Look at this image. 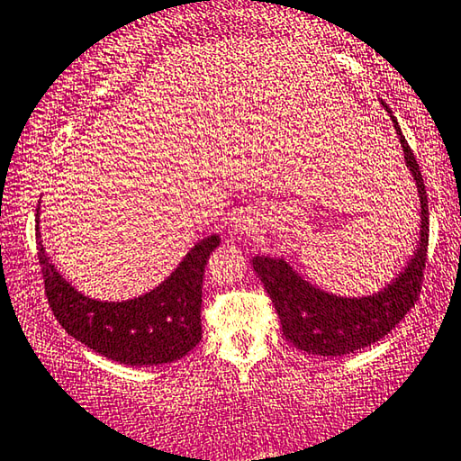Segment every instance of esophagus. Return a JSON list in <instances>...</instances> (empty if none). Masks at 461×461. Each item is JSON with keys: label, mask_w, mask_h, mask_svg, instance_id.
Segmentation results:
<instances>
[{"label": "esophagus", "mask_w": 461, "mask_h": 461, "mask_svg": "<svg viewBox=\"0 0 461 461\" xmlns=\"http://www.w3.org/2000/svg\"><path fill=\"white\" fill-rule=\"evenodd\" d=\"M255 229H258V222H255L253 214H245V212H239V214L230 218V230L239 237L249 235V232H253Z\"/></svg>", "instance_id": "esophagus-1"}]
</instances>
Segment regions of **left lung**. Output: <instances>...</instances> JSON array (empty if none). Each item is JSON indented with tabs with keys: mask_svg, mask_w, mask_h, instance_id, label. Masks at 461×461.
<instances>
[{
	"mask_svg": "<svg viewBox=\"0 0 461 461\" xmlns=\"http://www.w3.org/2000/svg\"><path fill=\"white\" fill-rule=\"evenodd\" d=\"M379 103L393 122L403 150V162L419 191V239L406 266L377 293L342 296L311 285L285 258L255 255L251 259L255 274L259 276L261 285L274 303L286 339L296 348L317 357H344L379 342L403 320L420 293L429 245L427 189L419 162L403 138L398 119L384 101Z\"/></svg>",
	"mask_w": 461,
	"mask_h": 461,
	"instance_id": "8db88e82",
	"label": "left lung"
}]
</instances>
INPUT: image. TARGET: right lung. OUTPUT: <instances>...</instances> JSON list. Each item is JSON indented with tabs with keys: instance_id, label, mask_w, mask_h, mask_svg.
I'll list each match as a JSON object with an SVG mask.
<instances>
[{
	"instance_id": "obj_1",
	"label": "right lung",
	"mask_w": 461,
	"mask_h": 461,
	"mask_svg": "<svg viewBox=\"0 0 461 461\" xmlns=\"http://www.w3.org/2000/svg\"><path fill=\"white\" fill-rule=\"evenodd\" d=\"M39 210L41 202L37 249L47 299L69 336L130 366L173 363L200 344L203 267L221 243L216 232L191 247L158 286L127 301H101L80 293L55 267L41 240Z\"/></svg>"
}]
</instances>
